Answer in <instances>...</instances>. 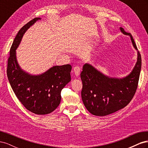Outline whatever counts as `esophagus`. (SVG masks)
Masks as SVG:
<instances>
[{"label": "esophagus", "instance_id": "34e87169", "mask_svg": "<svg viewBox=\"0 0 148 148\" xmlns=\"http://www.w3.org/2000/svg\"><path fill=\"white\" fill-rule=\"evenodd\" d=\"M80 71H81V69H80V67L79 66H75L74 67L73 69V72L75 75L76 77H78L80 74Z\"/></svg>", "mask_w": 148, "mask_h": 148}]
</instances>
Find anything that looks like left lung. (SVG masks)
Masks as SVG:
<instances>
[{
    "instance_id": "1",
    "label": "left lung",
    "mask_w": 148,
    "mask_h": 148,
    "mask_svg": "<svg viewBox=\"0 0 148 148\" xmlns=\"http://www.w3.org/2000/svg\"><path fill=\"white\" fill-rule=\"evenodd\" d=\"M120 29L129 36L137 51V61L130 74L123 78L107 76L88 63L83 66L80 74L83 83L82 98L86 109L94 115L106 116L127 106L136 91L141 68V57L130 33Z\"/></svg>"
}]
</instances>
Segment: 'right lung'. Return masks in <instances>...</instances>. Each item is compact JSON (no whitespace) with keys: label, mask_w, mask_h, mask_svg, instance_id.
Masks as SVG:
<instances>
[{"label":"right lung","mask_w":148,"mask_h":148,"mask_svg":"<svg viewBox=\"0 0 148 148\" xmlns=\"http://www.w3.org/2000/svg\"><path fill=\"white\" fill-rule=\"evenodd\" d=\"M41 18H35L22 27L13 42L7 74L13 92L25 108L35 114L51 113L59 106L61 91L71 80V66H53L40 75H31L20 66L16 50L24 34Z\"/></svg>","instance_id":"1"}]
</instances>
